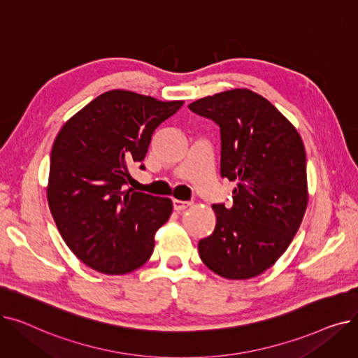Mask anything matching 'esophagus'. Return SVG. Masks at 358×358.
Wrapping results in <instances>:
<instances>
[{
	"instance_id": "esophagus-1",
	"label": "esophagus",
	"mask_w": 358,
	"mask_h": 358,
	"mask_svg": "<svg viewBox=\"0 0 358 358\" xmlns=\"http://www.w3.org/2000/svg\"><path fill=\"white\" fill-rule=\"evenodd\" d=\"M173 206H174V210L181 212V210H185L187 208H189V206H192V203H190V201H182V200L174 199V200H173Z\"/></svg>"
}]
</instances>
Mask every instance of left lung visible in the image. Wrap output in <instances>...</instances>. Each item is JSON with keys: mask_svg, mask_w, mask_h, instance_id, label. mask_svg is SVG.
I'll return each instance as SVG.
<instances>
[{"mask_svg": "<svg viewBox=\"0 0 358 358\" xmlns=\"http://www.w3.org/2000/svg\"><path fill=\"white\" fill-rule=\"evenodd\" d=\"M189 108L220 127V176L235 181L232 204H213L216 227L199 242L213 273L247 280L283 255L308 206L306 152L294 126L259 94L235 88Z\"/></svg>", "mask_w": 358, "mask_h": 358, "instance_id": "8db88e82", "label": "left lung"}]
</instances>
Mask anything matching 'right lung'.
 Here are the masks:
<instances>
[{
  "instance_id": "1",
  "label": "right lung",
  "mask_w": 358,
  "mask_h": 358,
  "mask_svg": "<svg viewBox=\"0 0 358 358\" xmlns=\"http://www.w3.org/2000/svg\"><path fill=\"white\" fill-rule=\"evenodd\" d=\"M182 104L111 90L72 116L56 136L49 209L85 266L126 274L152 255L155 232L171 216L173 201L126 190L129 166L145 159L155 129Z\"/></svg>"
}]
</instances>
